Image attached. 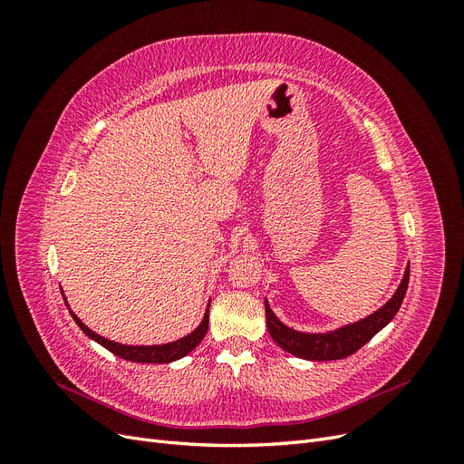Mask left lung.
<instances>
[{
  "mask_svg": "<svg viewBox=\"0 0 464 464\" xmlns=\"http://www.w3.org/2000/svg\"><path fill=\"white\" fill-rule=\"evenodd\" d=\"M409 276H411V266H406L397 292L392 294V298L383 307H379L375 314L358 323H353V325H346L331 333L294 331L276 319V315L271 312L269 304L265 300L266 329H269L273 341L294 356L304 358V360H314V362L343 360L350 354H354L356 350H360L370 339H373V336L397 315L399 307L404 300L406 288H409Z\"/></svg>",
  "mask_w": 464,
  "mask_h": 464,
  "instance_id": "obj_1",
  "label": "left lung"
}]
</instances>
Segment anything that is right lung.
Masks as SVG:
<instances>
[{
    "label": "right lung",
    "instance_id": "right-lung-1",
    "mask_svg": "<svg viewBox=\"0 0 464 464\" xmlns=\"http://www.w3.org/2000/svg\"><path fill=\"white\" fill-rule=\"evenodd\" d=\"M69 314L73 315L75 323L81 327V331L89 336V339H92L98 344H102L104 348H108L111 354H116V356H120L123 360L141 362V363H168V362H174V360L184 358L186 354H189L191 350L203 341V336H205V333L208 329V310H207L205 317L201 321V325L195 329L193 333H189L188 336H184V339L174 341V343H168V344H157V346H128V344H120V343L104 339V336L91 331L85 325V323H82L73 312H69Z\"/></svg>",
    "mask_w": 464,
    "mask_h": 464
}]
</instances>
